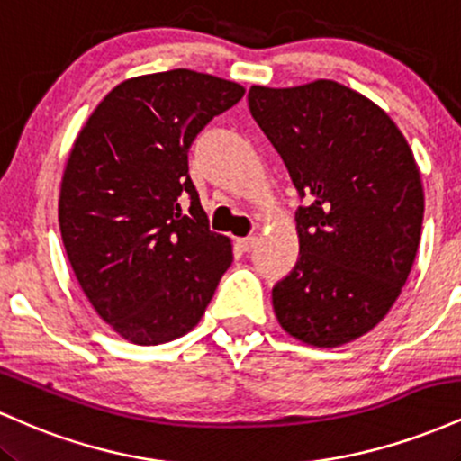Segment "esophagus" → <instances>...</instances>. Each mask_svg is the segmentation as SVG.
Here are the masks:
<instances>
[{"label": "esophagus", "instance_id": "1", "mask_svg": "<svg viewBox=\"0 0 461 461\" xmlns=\"http://www.w3.org/2000/svg\"><path fill=\"white\" fill-rule=\"evenodd\" d=\"M260 242V238L258 236H247V238H238V247L242 249V251H251L253 247Z\"/></svg>", "mask_w": 461, "mask_h": 461}]
</instances>
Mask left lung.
<instances>
[{
	"label": "left lung",
	"mask_w": 461,
	"mask_h": 461,
	"mask_svg": "<svg viewBox=\"0 0 461 461\" xmlns=\"http://www.w3.org/2000/svg\"><path fill=\"white\" fill-rule=\"evenodd\" d=\"M249 110L305 199L275 316L305 345H347L384 321L416 260L425 193L414 153L377 104L333 79L251 86Z\"/></svg>",
	"instance_id": "8db88e82"
}]
</instances>
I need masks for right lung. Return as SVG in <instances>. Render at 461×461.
Returning <instances> with one entry per match:
<instances>
[{"instance_id":"right-lung-1","label":"right lung","mask_w":461,"mask_h":461,"mask_svg":"<svg viewBox=\"0 0 461 461\" xmlns=\"http://www.w3.org/2000/svg\"><path fill=\"white\" fill-rule=\"evenodd\" d=\"M242 95L190 68L130 77L73 142L58 199L67 258L95 312L134 345L193 330L234 260L230 238L210 231L188 149Z\"/></svg>"}]
</instances>
